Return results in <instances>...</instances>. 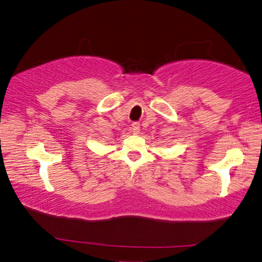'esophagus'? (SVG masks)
Masks as SVG:
<instances>
[{
    "mask_svg": "<svg viewBox=\"0 0 262 262\" xmlns=\"http://www.w3.org/2000/svg\"><path fill=\"white\" fill-rule=\"evenodd\" d=\"M132 130H134V134L138 135L139 131H140V124L139 122H134L132 123Z\"/></svg>",
    "mask_w": 262,
    "mask_h": 262,
    "instance_id": "obj_1",
    "label": "esophagus"
}]
</instances>
